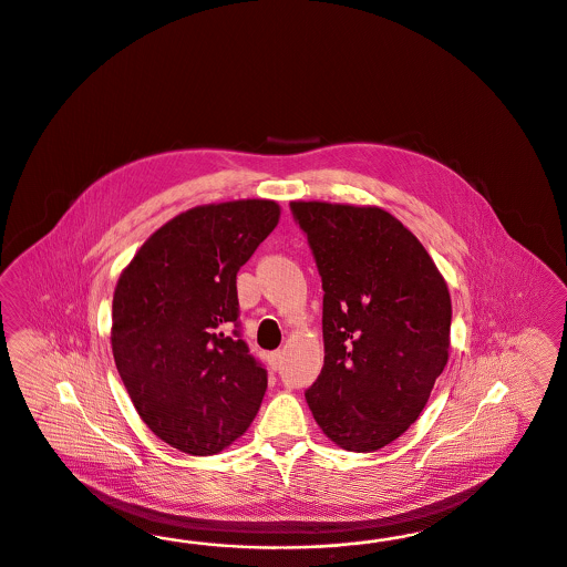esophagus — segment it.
Returning <instances> with one entry per match:
<instances>
[{
    "instance_id": "obj_1",
    "label": "esophagus",
    "mask_w": 567,
    "mask_h": 567,
    "mask_svg": "<svg viewBox=\"0 0 567 567\" xmlns=\"http://www.w3.org/2000/svg\"><path fill=\"white\" fill-rule=\"evenodd\" d=\"M270 369H272V371L280 369V352H274L272 355H270Z\"/></svg>"
}]
</instances>
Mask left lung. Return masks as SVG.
Listing matches in <instances>:
<instances>
[{
  "label": "left lung",
  "mask_w": 567,
  "mask_h": 567,
  "mask_svg": "<svg viewBox=\"0 0 567 567\" xmlns=\"http://www.w3.org/2000/svg\"><path fill=\"white\" fill-rule=\"evenodd\" d=\"M291 212L324 291V367L308 406L339 449L374 452L419 419L449 362V285L381 207L293 200Z\"/></svg>",
  "instance_id": "8db88e82"
}]
</instances>
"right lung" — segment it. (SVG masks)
<instances>
[{
    "label": "right lung",
    "mask_w": 567,
    "mask_h": 567,
    "mask_svg": "<svg viewBox=\"0 0 567 567\" xmlns=\"http://www.w3.org/2000/svg\"><path fill=\"white\" fill-rule=\"evenodd\" d=\"M280 219L268 198L198 205L146 238L113 295L111 346L140 419L193 456L254 423L268 374L238 337L236 272Z\"/></svg>",
    "instance_id": "add662e5"
}]
</instances>
